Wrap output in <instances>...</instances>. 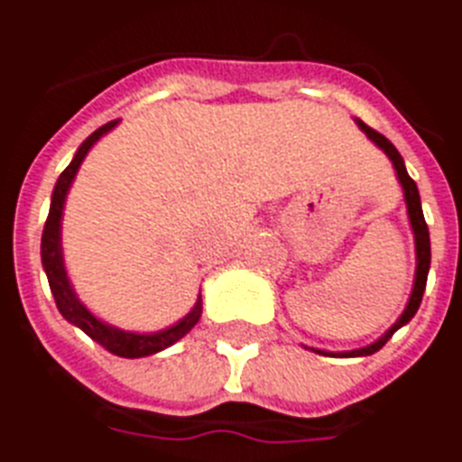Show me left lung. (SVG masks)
<instances>
[{
    "label": "left lung",
    "mask_w": 462,
    "mask_h": 462,
    "mask_svg": "<svg viewBox=\"0 0 462 462\" xmlns=\"http://www.w3.org/2000/svg\"><path fill=\"white\" fill-rule=\"evenodd\" d=\"M356 127H359L364 134H366L374 144L381 149V152L391 159L393 168H395V175H398L400 188H402V198H405V207H407V219H410V228H412L414 234V255H417V267H414V284H412V294H410V301H407L405 310L400 313V318L395 323L388 328V330L376 339V342H371V345L361 346V349H349V352H323V349H313L316 354H330V356H368V354L378 352L381 346L393 337V332L400 330L402 325H407L414 318L417 309H420L421 296H424V287H427V274H429V264H431V241H429V228L427 221H424V212H421V199H420V190H417V182L410 178L405 168V161L400 156V152L395 146L383 137V134H378L376 130H371L366 123H361L359 117L354 120Z\"/></svg>",
    "instance_id": "1"
}]
</instances>
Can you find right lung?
Returning a JSON list of instances; mask_svg holds the SVG:
<instances>
[{"label":"right lung","mask_w":462,"mask_h":462,"mask_svg":"<svg viewBox=\"0 0 462 462\" xmlns=\"http://www.w3.org/2000/svg\"><path fill=\"white\" fill-rule=\"evenodd\" d=\"M117 125V120L103 125L94 134L81 142V146L74 153L71 163L62 171V175L57 178L55 190H52V199H50V214L48 221H45V228H42V241H41V260L42 270L48 274L50 291L55 296V303L62 318L67 323L77 325L79 330H84L88 337L98 342L101 346H106L108 352L117 354V356H125V359H139V356H152V354H159L163 349H168L171 345H175L178 339H182L188 332L198 325L199 316H202V294H198V301L190 309L188 316H182L178 323L168 325L163 330L156 332H134V330H123V328H116V325L106 323L101 318L91 313L86 309L81 299L77 296L74 287H71L69 274H67V267H64V253H62V217H64V205H67V195L71 190V182L77 178L79 168L84 163L86 153L94 149V144L103 134H108L113 127Z\"/></svg>","instance_id":"1"}]
</instances>
